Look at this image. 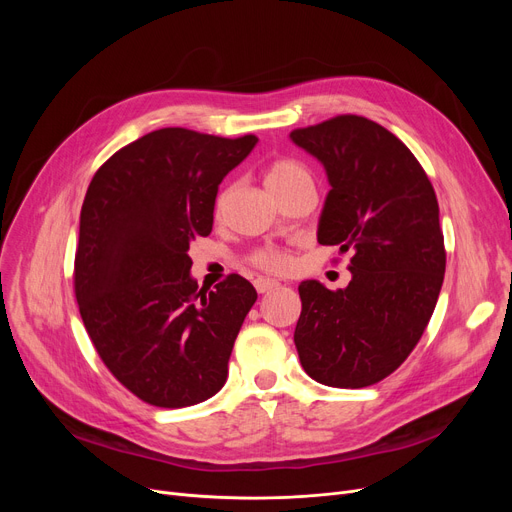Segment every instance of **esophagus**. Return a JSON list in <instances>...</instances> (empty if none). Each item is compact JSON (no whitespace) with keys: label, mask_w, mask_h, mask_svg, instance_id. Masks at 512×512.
Listing matches in <instances>:
<instances>
[{"label":"esophagus","mask_w":512,"mask_h":512,"mask_svg":"<svg viewBox=\"0 0 512 512\" xmlns=\"http://www.w3.org/2000/svg\"><path fill=\"white\" fill-rule=\"evenodd\" d=\"M253 284H255V288H257L259 294L272 292V290H276V288L280 286V282H276V280H272V278H257Z\"/></svg>","instance_id":"obj_1"}]
</instances>
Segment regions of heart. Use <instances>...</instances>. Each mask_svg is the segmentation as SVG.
<instances>
[{"label":"heart","mask_w":512,"mask_h":512,"mask_svg":"<svg viewBox=\"0 0 512 512\" xmlns=\"http://www.w3.org/2000/svg\"><path fill=\"white\" fill-rule=\"evenodd\" d=\"M299 182H311V176L299 161L294 159H276L265 170V186L270 193L284 191V188ZM220 207H222V199L218 201V209ZM251 261L257 267H261V270L274 272V274L286 272L290 267V257L278 249H261L251 257Z\"/></svg>","instance_id":"obj_1"}]
</instances>
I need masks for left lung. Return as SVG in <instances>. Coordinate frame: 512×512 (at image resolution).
<instances>
[{"mask_svg": "<svg viewBox=\"0 0 512 512\" xmlns=\"http://www.w3.org/2000/svg\"><path fill=\"white\" fill-rule=\"evenodd\" d=\"M326 170L319 245L353 251L346 288L299 286L294 330L303 369L319 384L365 388L400 367L432 317L446 253L434 186L409 147L363 116L290 132Z\"/></svg>", "mask_w": 512, "mask_h": 512, "instance_id": "left-lung-1", "label": "left lung"}]
</instances>
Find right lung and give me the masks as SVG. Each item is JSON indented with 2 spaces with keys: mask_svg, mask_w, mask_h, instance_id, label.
Listing matches in <instances>:
<instances>
[{
  "mask_svg": "<svg viewBox=\"0 0 512 512\" xmlns=\"http://www.w3.org/2000/svg\"><path fill=\"white\" fill-rule=\"evenodd\" d=\"M257 141L159 128L89 184L74 259L80 317L105 367L149 405L191 407L226 384L257 292L238 274L199 290L188 247L211 232L220 182Z\"/></svg>",
  "mask_w": 512,
  "mask_h": 512,
  "instance_id": "right-lung-1",
  "label": "right lung"
}]
</instances>
